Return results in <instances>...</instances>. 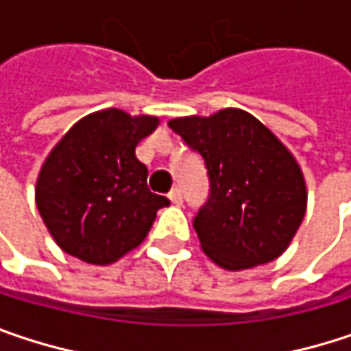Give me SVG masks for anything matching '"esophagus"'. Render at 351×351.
Here are the masks:
<instances>
[{"label":"esophagus","instance_id":"esophagus-1","mask_svg":"<svg viewBox=\"0 0 351 351\" xmlns=\"http://www.w3.org/2000/svg\"><path fill=\"white\" fill-rule=\"evenodd\" d=\"M169 199H171L173 205H182V193H180V189H173L169 193Z\"/></svg>","mask_w":351,"mask_h":351}]
</instances>
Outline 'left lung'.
Masks as SVG:
<instances>
[{"label": "left lung", "instance_id": "obj_1", "mask_svg": "<svg viewBox=\"0 0 351 351\" xmlns=\"http://www.w3.org/2000/svg\"><path fill=\"white\" fill-rule=\"evenodd\" d=\"M169 126L205 158L210 189L193 227L208 259L229 271L277 259L298 233L307 205L293 154L239 108L175 118Z\"/></svg>", "mask_w": 351, "mask_h": 351}]
</instances>
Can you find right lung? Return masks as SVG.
Returning <instances> with one entry per match:
<instances>
[{"label": "right lung", "mask_w": 351, "mask_h": 351, "mask_svg": "<svg viewBox=\"0 0 351 351\" xmlns=\"http://www.w3.org/2000/svg\"><path fill=\"white\" fill-rule=\"evenodd\" d=\"M156 116L108 108L82 118L51 148L36 182V205L53 241L92 265H110L148 235L167 197L150 193L136 146Z\"/></svg>", "instance_id": "add662e5"}]
</instances>
